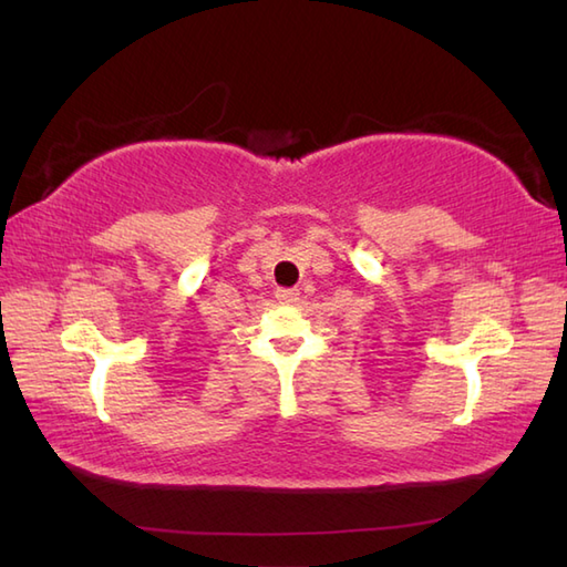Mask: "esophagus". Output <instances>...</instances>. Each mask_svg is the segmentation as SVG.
<instances>
[{"label":"esophagus","instance_id":"34e87169","mask_svg":"<svg viewBox=\"0 0 567 567\" xmlns=\"http://www.w3.org/2000/svg\"><path fill=\"white\" fill-rule=\"evenodd\" d=\"M275 297L280 299L282 305H297L299 302V290H292V287H290V290H277Z\"/></svg>","mask_w":567,"mask_h":567}]
</instances>
